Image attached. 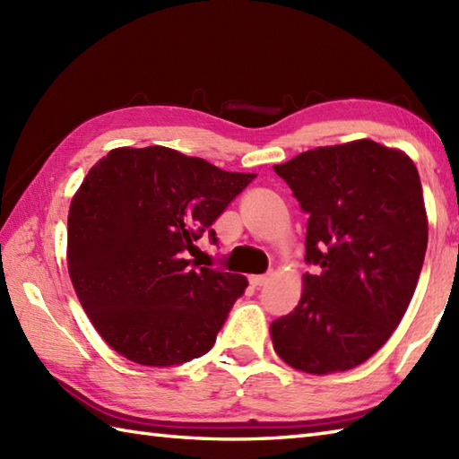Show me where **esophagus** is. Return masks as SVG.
I'll list each match as a JSON object with an SVG mask.
<instances>
[{
  "mask_svg": "<svg viewBox=\"0 0 459 459\" xmlns=\"http://www.w3.org/2000/svg\"><path fill=\"white\" fill-rule=\"evenodd\" d=\"M248 280H250V284H252V286L258 288V286H264V284H266V281H268V276H250Z\"/></svg>",
  "mask_w": 459,
  "mask_h": 459,
  "instance_id": "obj_1",
  "label": "esophagus"
}]
</instances>
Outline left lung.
Returning <instances> with one entry per match:
<instances>
[{
  "instance_id": "8db88e82",
  "label": "left lung",
  "mask_w": 459,
  "mask_h": 459,
  "mask_svg": "<svg viewBox=\"0 0 459 459\" xmlns=\"http://www.w3.org/2000/svg\"><path fill=\"white\" fill-rule=\"evenodd\" d=\"M274 171L309 214L306 262L317 272L272 321V345L309 375L349 370L386 343L414 296L428 247L420 175L373 140L309 150Z\"/></svg>"
}]
</instances>
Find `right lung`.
<instances>
[{"mask_svg": "<svg viewBox=\"0 0 459 459\" xmlns=\"http://www.w3.org/2000/svg\"><path fill=\"white\" fill-rule=\"evenodd\" d=\"M256 178L163 145L116 148L68 209L66 264L94 329L116 353L171 367L207 353L248 280L189 255Z\"/></svg>", "mask_w": 459, "mask_h": 459, "instance_id": "obj_1", "label": "right lung"}]
</instances>
